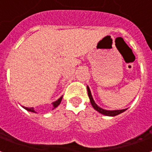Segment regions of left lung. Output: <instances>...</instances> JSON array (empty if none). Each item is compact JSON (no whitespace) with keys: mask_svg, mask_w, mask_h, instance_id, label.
<instances>
[{"mask_svg":"<svg viewBox=\"0 0 152 152\" xmlns=\"http://www.w3.org/2000/svg\"><path fill=\"white\" fill-rule=\"evenodd\" d=\"M87 90H88V95H89V100H90V102L92 104L93 107L95 109L97 112H99V113H101L102 115H108V116H115L117 115L121 114L122 112H124V111H126V109H122V110H114V111H108V110H105V109L101 108L100 107L97 105L94 102V100L93 99L92 94H91V92H90V89H89V86H87Z\"/></svg>","mask_w":152,"mask_h":152,"instance_id":"8db88e82","label":"left lung"}]
</instances>
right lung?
Listing matches in <instances>:
<instances>
[{
  "label": "right lung",
  "instance_id": "add662e5",
  "mask_svg": "<svg viewBox=\"0 0 152 152\" xmlns=\"http://www.w3.org/2000/svg\"><path fill=\"white\" fill-rule=\"evenodd\" d=\"M62 99H63V96L62 97H60V99H58L57 101H55V102H53L52 104H53V110L54 108H56L59 105L60 102H61V101H62ZM23 108L25 109V110H27V111H28V112H34V113H37V112H35V110L33 107H23Z\"/></svg>",
  "mask_w": 152,
  "mask_h": 152
}]
</instances>
